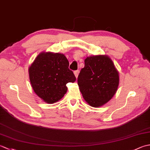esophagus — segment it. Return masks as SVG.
Returning a JSON list of instances; mask_svg holds the SVG:
<instances>
[{"label":"esophagus","instance_id":"obj_1","mask_svg":"<svg viewBox=\"0 0 150 150\" xmlns=\"http://www.w3.org/2000/svg\"><path fill=\"white\" fill-rule=\"evenodd\" d=\"M79 70H76V71H74V74H75V76L76 77H78V75H79Z\"/></svg>","mask_w":150,"mask_h":150}]
</instances>
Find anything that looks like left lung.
Here are the masks:
<instances>
[{"mask_svg": "<svg viewBox=\"0 0 150 150\" xmlns=\"http://www.w3.org/2000/svg\"><path fill=\"white\" fill-rule=\"evenodd\" d=\"M119 73L106 55L88 57L78 76L79 89L84 100L92 107L108 103L119 86Z\"/></svg>", "mask_w": 150, "mask_h": 150, "instance_id": "1", "label": "left lung"}]
</instances>
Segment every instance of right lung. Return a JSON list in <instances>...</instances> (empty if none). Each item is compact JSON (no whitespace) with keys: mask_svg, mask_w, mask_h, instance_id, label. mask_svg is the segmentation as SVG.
Instances as JSON below:
<instances>
[{"mask_svg":"<svg viewBox=\"0 0 150 150\" xmlns=\"http://www.w3.org/2000/svg\"><path fill=\"white\" fill-rule=\"evenodd\" d=\"M68 67V60L63 54L40 53L29 68L30 80L35 93L49 104L61 99L68 89L66 84L76 80Z\"/></svg>","mask_w":150,"mask_h":150,"instance_id":"right-lung-1","label":"right lung"}]
</instances>
